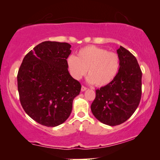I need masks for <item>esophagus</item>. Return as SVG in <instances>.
<instances>
[{
	"label": "esophagus",
	"instance_id": "obj_1",
	"mask_svg": "<svg viewBox=\"0 0 160 160\" xmlns=\"http://www.w3.org/2000/svg\"><path fill=\"white\" fill-rule=\"evenodd\" d=\"M86 90H87V88H85V86H82V88H81V91L84 92V91H85Z\"/></svg>",
	"mask_w": 160,
	"mask_h": 160
}]
</instances>
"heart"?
<instances>
[{"label":"heart","mask_w":160,"mask_h":160,"mask_svg":"<svg viewBox=\"0 0 160 160\" xmlns=\"http://www.w3.org/2000/svg\"><path fill=\"white\" fill-rule=\"evenodd\" d=\"M67 64L75 80L81 79L88 70V82L95 83L97 87L102 88L115 79L120 68V59L117 53L95 46H88L78 51V57L70 56Z\"/></svg>","instance_id":"obj_1"}]
</instances>
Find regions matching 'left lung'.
<instances>
[{"instance_id": "8db88e82", "label": "left lung", "mask_w": 160, "mask_h": 160, "mask_svg": "<svg viewBox=\"0 0 160 160\" xmlns=\"http://www.w3.org/2000/svg\"><path fill=\"white\" fill-rule=\"evenodd\" d=\"M120 59L117 75L108 85L96 90L91 110L100 122L114 126L131 117L142 94V71L136 58L123 47L116 51Z\"/></svg>"}]
</instances>
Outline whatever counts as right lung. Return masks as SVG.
Here are the masks:
<instances>
[{"label":"right lung","instance_id":"1","mask_svg":"<svg viewBox=\"0 0 160 160\" xmlns=\"http://www.w3.org/2000/svg\"><path fill=\"white\" fill-rule=\"evenodd\" d=\"M71 45L47 41L24 58L18 73L20 103L29 116L41 125L55 127L70 115L81 85L68 72Z\"/></svg>","mask_w":160,"mask_h":160}]
</instances>
